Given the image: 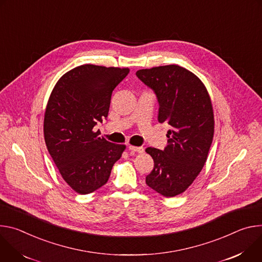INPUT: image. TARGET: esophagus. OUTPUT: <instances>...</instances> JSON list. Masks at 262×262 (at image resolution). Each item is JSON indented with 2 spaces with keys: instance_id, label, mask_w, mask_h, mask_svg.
<instances>
[{
  "instance_id": "esophagus-1",
  "label": "esophagus",
  "mask_w": 262,
  "mask_h": 262,
  "mask_svg": "<svg viewBox=\"0 0 262 262\" xmlns=\"http://www.w3.org/2000/svg\"><path fill=\"white\" fill-rule=\"evenodd\" d=\"M129 151L131 152H136V153H143L144 149L142 147H134V146H129Z\"/></svg>"
}]
</instances>
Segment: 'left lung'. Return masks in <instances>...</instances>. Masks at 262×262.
I'll return each mask as SVG.
<instances>
[{"label": "left lung", "mask_w": 262, "mask_h": 262, "mask_svg": "<svg viewBox=\"0 0 262 262\" xmlns=\"http://www.w3.org/2000/svg\"><path fill=\"white\" fill-rule=\"evenodd\" d=\"M136 76L157 97L158 122L170 126L163 151L146 149L154 160L146 183L166 198L178 195L191 185L207 160L214 133L209 94L194 74L176 64L139 70Z\"/></svg>", "instance_id": "8db88e82"}]
</instances>
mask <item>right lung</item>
Wrapping results in <instances>:
<instances>
[{"label": "right lung", "mask_w": 262, "mask_h": 262, "mask_svg": "<svg viewBox=\"0 0 262 262\" xmlns=\"http://www.w3.org/2000/svg\"><path fill=\"white\" fill-rule=\"evenodd\" d=\"M129 72L83 64L66 73L51 93L45 141L61 177L78 193H91L106 184L126 149L100 137L94 127L107 118L112 92Z\"/></svg>", "instance_id": "obj_1"}]
</instances>
